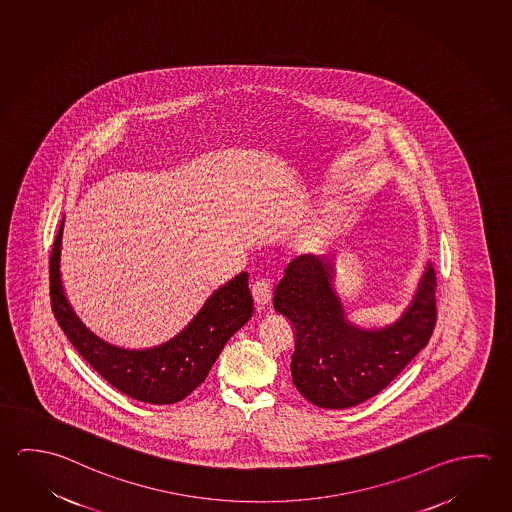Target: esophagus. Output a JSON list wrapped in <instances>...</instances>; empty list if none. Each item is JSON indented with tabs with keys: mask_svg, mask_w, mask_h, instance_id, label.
Here are the masks:
<instances>
[{
	"mask_svg": "<svg viewBox=\"0 0 512 512\" xmlns=\"http://www.w3.org/2000/svg\"><path fill=\"white\" fill-rule=\"evenodd\" d=\"M252 296L259 307H264L271 302V285L266 280L255 282L252 287Z\"/></svg>",
	"mask_w": 512,
	"mask_h": 512,
	"instance_id": "34e87169",
	"label": "esophagus"
}]
</instances>
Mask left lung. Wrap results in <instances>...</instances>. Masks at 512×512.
Segmentation results:
<instances>
[{
  "mask_svg": "<svg viewBox=\"0 0 512 512\" xmlns=\"http://www.w3.org/2000/svg\"><path fill=\"white\" fill-rule=\"evenodd\" d=\"M328 255H300L275 289V310L296 330L291 375L305 400L348 409L386 389L418 355L436 327V273L428 260L416 293L391 325H353L334 289Z\"/></svg>",
  "mask_w": 512,
  "mask_h": 512,
  "instance_id": "8db88e82",
  "label": "left lung"
}]
</instances>
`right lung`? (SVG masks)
Returning a JSON list of instances; mask_svg holds the SVG:
<instances>
[{
  "label": "right lung",
  "instance_id": "add662e5",
  "mask_svg": "<svg viewBox=\"0 0 512 512\" xmlns=\"http://www.w3.org/2000/svg\"><path fill=\"white\" fill-rule=\"evenodd\" d=\"M62 232L64 219L50 257L53 314L76 352L91 368L110 386L134 400L153 405L184 400L207 378L228 339L252 318L253 298L248 289V273H239L210 294L187 327L166 343L144 350L107 343L94 336L69 305L60 277Z\"/></svg>",
  "mask_w": 512,
  "mask_h": 512
}]
</instances>
